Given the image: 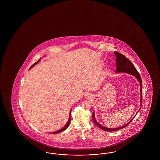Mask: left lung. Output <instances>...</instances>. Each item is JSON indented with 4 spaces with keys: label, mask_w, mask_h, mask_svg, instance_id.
Wrapping results in <instances>:
<instances>
[{
    "label": "left lung",
    "mask_w": 160,
    "mask_h": 160,
    "mask_svg": "<svg viewBox=\"0 0 160 160\" xmlns=\"http://www.w3.org/2000/svg\"><path fill=\"white\" fill-rule=\"evenodd\" d=\"M114 53L116 55V72L117 73H126L130 74L132 76H134L136 77V78L137 79V80L140 82V102H141V106H142V80H141V78L140 75L139 73L138 72V71L137 70L136 68L134 67V66L132 64V63H131V62L126 58L125 56H124L123 54L120 53L118 52H114ZM140 110L138 111L137 112V114L138 112L140 111ZM137 115V114H136ZM92 120L94 121V122L95 123V124L96 126H98L100 128H101L102 130L106 131H114L122 129L124 127H126L127 126H128L130 122H131L132 120L134 119V117L132 118V119L128 122V123H127L124 126H122L120 127H118V128H107L106 127L102 126L101 124H100L99 123L97 122L96 121V118H95V116H94V112H93L92 114Z\"/></svg>",
    "instance_id": "obj_1"
}]
</instances>
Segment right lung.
I'll return each mask as SVG.
<instances>
[{
    "instance_id": "add662e5",
    "label": "right lung",
    "mask_w": 160,
    "mask_h": 160,
    "mask_svg": "<svg viewBox=\"0 0 160 160\" xmlns=\"http://www.w3.org/2000/svg\"><path fill=\"white\" fill-rule=\"evenodd\" d=\"M40 61V58L39 59V60L38 61H37L36 63H34L31 67H30V68H29V70L31 68H33L34 66H35L37 63H39V62ZM71 112H72V110H70V116H69V119H68V122L66 123V124L65 125V126H64L63 127V128H62V129H60V130H58V131H55V132H52V134H58V133H59V132H62V131H64V130H66L67 128H68V127L69 126V124H70V121H71V117H70V116H71Z\"/></svg>"
}]
</instances>
